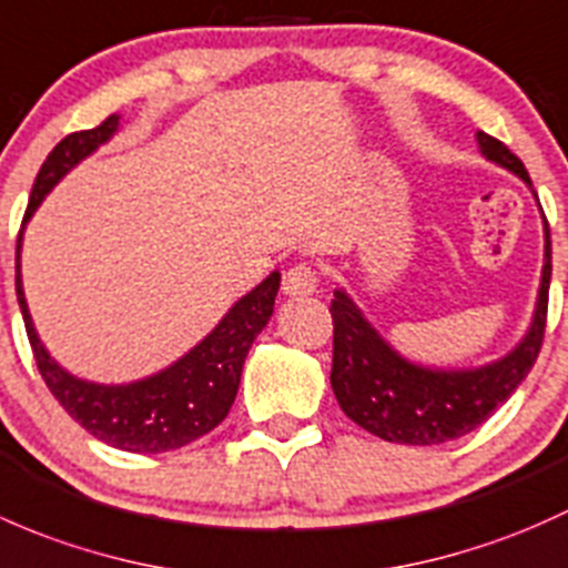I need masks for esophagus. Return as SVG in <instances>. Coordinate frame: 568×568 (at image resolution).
Masks as SVG:
<instances>
[{"label": "esophagus", "instance_id": "esophagus-1", "mask_svg": "<svg viewBox=\"0 0 568 568\" xmlns=\"http://www.w3.org/2000/svg\"><path fill=\"white\" fill-rule=\"evenodd\" d=\"M320 276L312 265L301 262V265H292L290 271L284 273V292L290 297H303V295H312L317 290Z\"/></svg>", "mask_w": 568, "mask_h": 568}]
</instances>
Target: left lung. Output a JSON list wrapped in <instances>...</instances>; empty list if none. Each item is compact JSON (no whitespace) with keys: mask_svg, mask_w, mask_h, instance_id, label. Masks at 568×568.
<instances>
[{"mask_svg":"<svg viewBox=\"0 0 568 568\" xmlns=\"http://www.w3.org/2000/svg\"><path fill=\"white\" fill-rule=\"evenodd\" d=\"M476 139L489 161L511 169L530 185L523 161L506 144L484 131H478ZM545 235L547 262L541 271L539 303L528 336L498 364L476 372H435L407 364L361 317L355 303L342 290L333 292L331 385L347 418L372 435L402 446H437L481 426L528 377L545 342L549 276H552L547 221Z\"/></svg>","mask_w":568,"mask_h":568,"instance_id":"obj_1","label":"left lung"}]
</instances>
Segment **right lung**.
<instances>
[{
  "label": "right lung",
  "mask_w": 568,
  "mask_h": 568,
  "mask_svg": "<svg viewBox=\"0 0 568 568\" xmlns=\"http://www.w3.org/2000/svg\"><path fill=\"white\" fill-rule=\"evenodd\" d=\"M116 122H120L116 114H111L98 128L70 133L51 150L34 178L23 224L38 210L43 196L60 183V178H65V172L90 155L98 144L106 142L116 131ZM19 251L21 235L16 243V295H19L34 364L54 399L92 437L122 452L161 454L189 446L226 418L241 385L245 355L273 314L278 282H282L278 273H271L256 290L237 301L219 327L166 372L131 385H95L70 377L40 344L23 301Z\"/></svg>",
  "instance_id": "obj_1"
}]
</instances>
